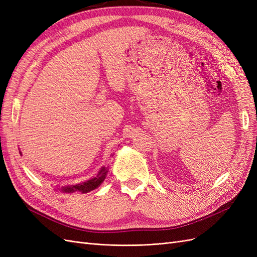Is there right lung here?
<instances>
[{"instance_id":"add662e5","label":"right lung","mask_w":257,"mask_h":257,"mask_svg":"<svg viewBox=\"0 0 257 257\" xmlns=\"http://www.w3.org/2000/svg\"><path fill=\"white\" fill-rule=\"evenodd\" d=\"M107 174V168L103 167L102 169L99 170L98 175L91 179V180L85 181L83 183L80 184H77V185H68V186H64V188H62V191L65 192V193H73V192H81V193H87L90 192L92 190L96 189L97 186L104 181V179L106 177Z\"/></svg>"}]
</instances>
